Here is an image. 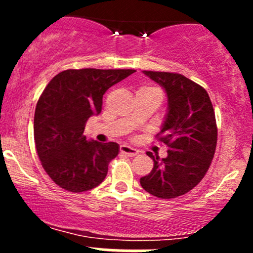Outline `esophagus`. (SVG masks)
I'll list each match as a JSON object with an SVG mask.
<instances>
[{
  "label": "esophagus",
  "instance_id": "1",
  "mask_svg": "<svg viewBox=\"0 0 253 253\" xmlns=\"http://www.w3.org/2000/svg\"><path fill=\"white\" fill-rule=\"evenodd\" d=\"M120 150H121L122 154L127 155V157H136V155L139 153L138 149H136V148L133 147H129V145L127 144L121 145V147H120Z\"/></svg>",
  "mask_w": 253,
  "mask_h": 253
}]
</instances>
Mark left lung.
<instances>
[{"mask_svg": "<svg viewBox=\"0 0 253 253\" xmlns=\"http://www.w3.org/2000/svg\"><path fill=\"white\" fill-rule=\"evenodd\" d=\"M157 82L168 96V111L158 133L168 145L162 160L154 162L141 186L155 197L169 200L185 195L197 186L208 171L216 147L215 115L205 88L178 73L143 71Z\"/></svg>", "mask_w": 253, "mask_h": 253, "instance_id": "obj_1", "label": "left lung"}]
</instances>
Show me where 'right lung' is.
Returning <instances> with one entry per match:
<instances>
[{
    "label": "right lung",
    "instance_id": "1",
    "mask_svg": "<svg viewBox=\"0 0 253 253\" xmlns=\"http://www.w3.org/2000/svg\"><path fill=\"white\" fill-rule=\"evenodd\" d=\"M134 70H67L50 81L37 104L34 139L46 174L71 192L100 185L109 163L119 154L117 143L88 141L83 132L90 116L101 112L103 95Z\"/></svg>",
    "mask_w": 253,
    "mask_h": 253
}]
</instances>
